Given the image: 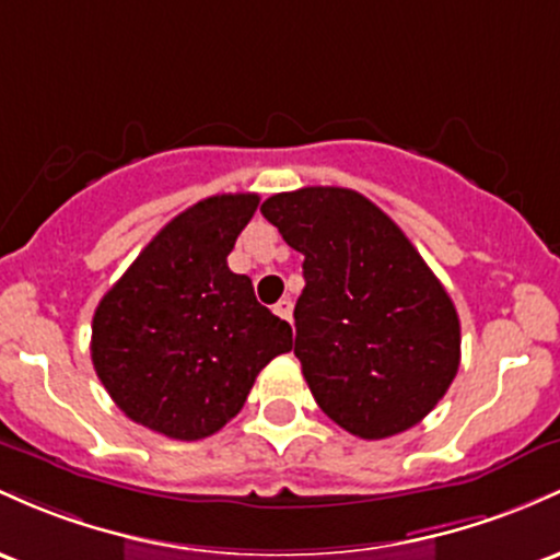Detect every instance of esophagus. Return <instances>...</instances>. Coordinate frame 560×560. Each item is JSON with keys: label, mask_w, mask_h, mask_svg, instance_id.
<instances>
[{"label": "esophagus", "mask_w": 560, "mask_h": 560, "mask_svg": "<svg viewBox=\"0 0 560 560\" xmlns=\"http://www.w3.org/2000/svg\"><path fill=\"white\" fill-rule=\"evenodd\" d=\"M273 313L279 318H284V322H292V300L290 298H284V300H279V303L273 305Z\"/></svg>", "instance_id": "1"}]
</instances>
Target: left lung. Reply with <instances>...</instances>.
I'll return each instance as SVG.
<instances>
[{
	"label": "left lung",
	"mask_w": 560,
	"mask_h": 560,
	"mask_svg": "<svg viewBox=\"0 0 560 560\" xmlns=\"http://www.w3.org/2000/svg\"><path fill=\"white\" fill-rule=\"evenodd\" d=\"M303 252L294 355L322 411L348 433H404L450 390L459 318L404 231L350 188L308 186L262 201Z\"/></svg>",
	"instance_id": "obj_1"
}]
</instances>
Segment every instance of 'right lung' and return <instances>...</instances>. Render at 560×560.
Here are the masks:
<instances>
[{
	"instance_id": "1",
	"label": "right lung",
	"mask_w": 560,
	"mask_h": 560,
	"mask_svg": "<svg viewBox=\"0 0 560 560\" xmlns=\"http://www.w3.org/2000/svg\"><path fill=\"white\" fill-rule=\"evenodd\" d=\"M257 194H220L170 220L103 294L92 366L138 425L177 441L218 433L255 377L292 348V327L257 303L229 255Z\"/></svg>"
}]
</instances>
